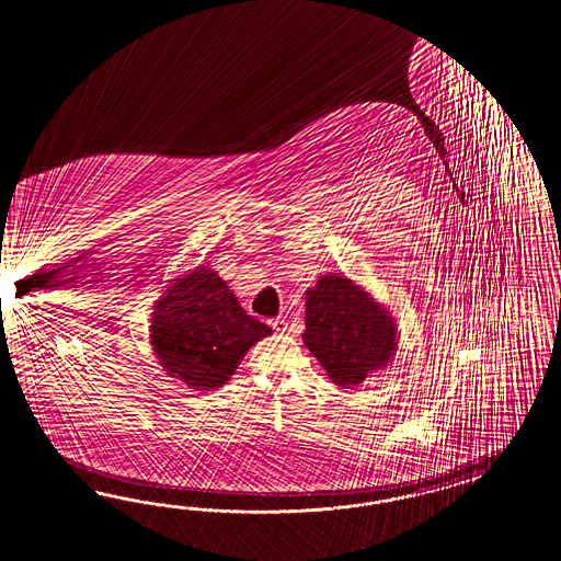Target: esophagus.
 Listing matches in <instances>:
<instances>
[{
    "instance_id": "obj_1",
    "label": "esophagus",
    "mask_w": 561,
    "mask_h": 561,
    "mask_svg": "<svg viewBox=\"0 0 561 561\" xmlns=\"http://www.w3.org/2000/svg\"><path fill=\"white\" fill-rule=\"evenodd\" d=\"M270 324H272V329H274L275 332H286L287 330V322L282 318V316H277L274 320H270Z\"/></svg>"
}]
</instances>
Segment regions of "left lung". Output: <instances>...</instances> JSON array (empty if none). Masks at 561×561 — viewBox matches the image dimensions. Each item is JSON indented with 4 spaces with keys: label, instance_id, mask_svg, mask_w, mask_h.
Returning <instances> with one entry per match:
<instances>
[{
    "label": "left lung",
    "instance_id": "8db88e82",
    "mask_svg": "<svg viewBox=\"0 0 561 561\" xmlns=\"http://www.w3.org/2000/svg\"><path fill=\"white\" fill-rule=\"evenodd\" d=\"M304 344L341 387H355L393 355L397 330L377 301L342 275L306 291Z\"/></svg>",
    "mask_w": 561,
    "mask_h": 561
}]
</instances>
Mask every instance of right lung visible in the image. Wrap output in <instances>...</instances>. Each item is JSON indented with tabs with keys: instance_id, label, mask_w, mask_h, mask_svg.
<instances>
[{
	"instance_id": "right-lung-1",
	"label": "right lung",
	"mask_w": 561,
	"mask_h": 561,
	"mask_svg": "<svg viewBox=\"0 0 561 561\" xmlns=\"http://www.w3.org/2000/svg\"><path fill=\"white\" fill-rule=\"evenodd\" d=\"M267 334L272 329L247 314L227 284L206 267L176 279L151 318V344L162 367L192 389L220 387Z\"/></svg>"
}]
</instances>
